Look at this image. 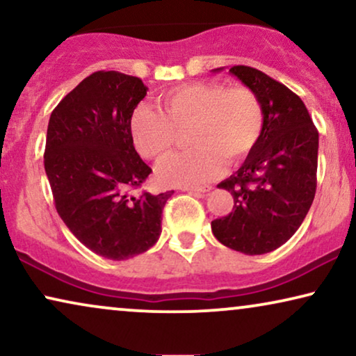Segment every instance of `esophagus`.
<instances>
[{
	"label": "esophagus",
	"mask_w": 356,
	"mask_h": 356,
	"mask_svg": "<svg viewBox=\"0 0 356 356\" xmlns=\"http://www.w3.org/2000/svg\"><path fill=\"white\" fill-rule=\"evenodd\" d=\"M212 189V186H191V188H184V191L191 193V194H204L209 193Z\"/></svg>",
	"instance_id": "34e87169"
}]
</instances>
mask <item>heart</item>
I'll return each instance as SVG.
<instances>
[{"label": "heart", "mask_w": 356, "mask_h": 356, "mask_svg": "<svg viewBox=\"0 0 356 356\" xmlns=\"http://www.w3.org/2000/svg\"><path fill=\"white\" fill-rule=\"evenodd\" d=\"M163 113L140 105L131 116V138L145 159L160 160L189 129L194 145L159 167L157 177L170 186L204 183L228 163H238L252 152L264 129V110L248 87L220 82H191L173 87L159 97Z\"/></svg>", "instance_id": "b5f03b06"}]
</instances>
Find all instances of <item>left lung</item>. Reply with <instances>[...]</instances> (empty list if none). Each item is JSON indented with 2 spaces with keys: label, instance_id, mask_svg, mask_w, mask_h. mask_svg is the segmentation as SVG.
<instances>
[{
  "label": "left lung",
  "instance_id": "obj_1",
  "mask_svg": "<svg viewBox=\"0 0 356 356\" xmlns=\"http://www.w3.org/2000/svg\"><path fill=\"white\" fill-rule=\"evenodd\" d=\"M228 72L257 95L264 129L241 167L217 184L232 193L235 206L211 227L230 250L266 254L293 236L313 204L319 134L289 87L250 66H233Z\"/></svg>",
  "mask_w": 356,
  "mask_h": 356
}]
</instances>
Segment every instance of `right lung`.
<instances>
[{
  "label": "right lung",
  "instance_id": "obj_1",
  "mask_svg": "<svg viewBox=\"0 0 356 356\" xmlns=\"http://www.w3.org/2000/svg\"><path fill=\"white\" fill-rule=\"evenodd\" d=\"M147 90L139 77L97 71L48 121L43 162L56 211L82 245L106 259L124 261L152 248L173 194H131L152 173L129 129Z\"/></svg>",
  "mask_w": 356,
  "mask_h": 356
}]
</instances>
